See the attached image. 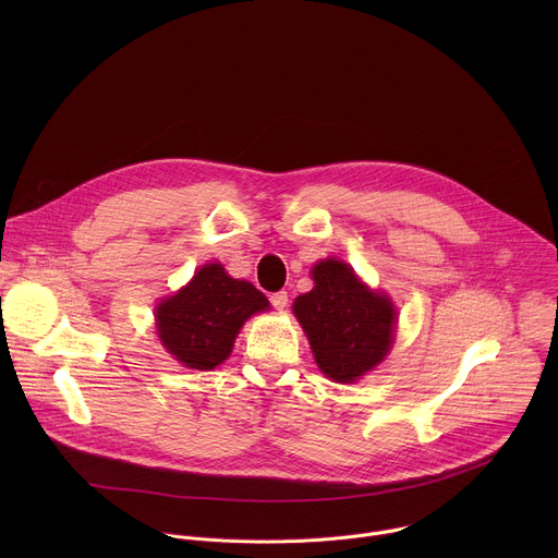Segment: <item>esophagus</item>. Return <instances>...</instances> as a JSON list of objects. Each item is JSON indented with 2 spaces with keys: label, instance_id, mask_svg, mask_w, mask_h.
<instances>
[{
  "label": "esophagus",
  "instance_id": "obj_1",
  "mask_svg": "<svg viewBox=\"0 0 558 558\" xmlns=\"http://www.w3.org/2000/svg\"><path fill=\"white\" fill-rule=\"evenodd\" d=\"M271 304L278 308V311H282L287 304H289V295H287V291H276V293H271Z\"/></svg>",
  "mask_w": 558,
  "mask_h": 558
}]
</instances>
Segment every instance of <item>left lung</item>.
Segmentation results:
<instances>
[{
    "label": "left lung",
    "mask_w": 558,
    "mask_h": 558,
    "mask_svg": "<svg viewBox=\"0 0 558 558\" xmlns=\"http://www.w3.org/2000/svg\"><path fill=\"white\" fill-rule=\"evenodd\" d=\"M311 276L313 289L293 300V313L315 364L333 381L351 384L388 355L397 311L386 293L368 289L344 260H320Z\"/></svg>",
    "instance_id": "left-lung-1"
}]
</instances>
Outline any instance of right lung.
<instances>
[{
  "label": "right lung",
  "mask_w": 558,
  "mask_h": 558,
  "mask_svg": "<svg viewBox=\"0 0 558 558\" xmlns=\"http://www.w3.org/2000/svg\"><path fill=\"white\" fill-rule=\"evenodd\" d=\"M267 308L269 300L252 282L231 278L220 263H207L183 289L156 304V333L183 366L211 371L229 357L250 317Z\"/></svg>",
  "instance_id": "right-lung-1"
}]
</instances>
